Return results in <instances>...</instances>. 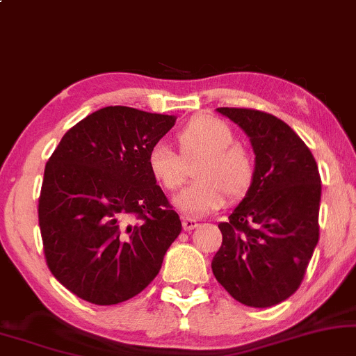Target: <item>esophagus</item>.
<instances>
[{
	"instance_id": "34e87169",
	"label": "esophagus",
	"mask_w": 356,
	"mask_h": 356,
	"mask_svg": "<svg viewBox=\"0 0 356 356\" xmlns=\"http://www.w3.org/2000/svg\"><path fill=\"white\" fill-rule=\"evenodd\" d=\"M197 225H199V222H197L194 217H187V216L182 217V227H184V230H187V232L194 230Z\"/></svg>"
}]
</instances>
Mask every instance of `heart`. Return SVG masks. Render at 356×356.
Segmentation results:
<instances>
[{
    "instance_id": "b5f03b06",
    "label": "heart",
    "mask_w": 356,
    "mask_h": 356,
    "mask_svg": "<svg viewBox=\"0 0 356 356\" xmlns=\"http://www.w3.org/2000/svg\"><path fill=\"white\" fill-rule=\"evenodd\" d=\"M232 127L216 115L192 118L175 136L179 156L157 143L147 154L149 174L165 192H175L186 182L194 165L197 181L175 197L174 204L187 216H204L225 204L227 194L238 200L255 181V159L248 149L234 143Z\"/></svg>"
}]
</instances>
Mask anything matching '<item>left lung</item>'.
Instances as JSON below:
<instances>
[{"label": "left lung", "mask_w": 356, "mask_h": 356, "mask_svg": "<svg viewBox=\"0 0 356 356\" xmlns=\"http://www.w3.org/2000/svg\"><path fill=\"white\" fill-rule=\"evenodd\" d=\"M255 152V181L229 220L212 260L217 282L237 302L265 308L300 286L318 242L322 182L310 149L289 124L264 111L219 108Z\"/></svg>", "instance_id": "1"}]
</instances>
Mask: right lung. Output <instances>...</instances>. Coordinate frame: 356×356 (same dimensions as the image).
Wrapping results in <instances>:
<instances>
[{"label": "right lung", "instance_id": "add662e5", "mask_svg": "<svg viewBox=\"0 0 356 356\" xmlns=\"http://www.w3.org/2000/svg\"><path fill=\"white\" fill-rule=\"evenodd\" d=\"M174 124V115L108 106L72 126L46 162L38 205L44 259L83 300L136 297L181 234L147 169L149 151Z\"/></svg>", "mask_w": 356, "mask_h": 356}]
</instances>
